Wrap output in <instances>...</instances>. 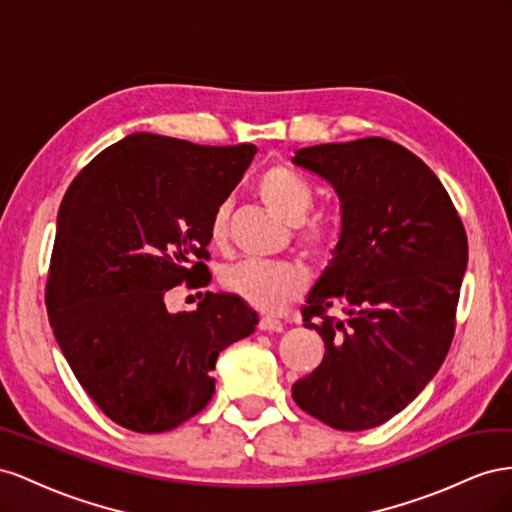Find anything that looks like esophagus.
<instances>
[{
	"label": "esophagus",
	"mask_w": 512,
	"mask_h": 512,
	"mask_svg": "<svg viewBox=\"0 0 512 512\" xmlns=\"http://www.w3.org/2000/svg\"><path fill=\"white\" fill-rule=\"evenodd\" d=\"M259 330H264V332H283V321L266 315V317L259 319Z\"/></svg>",
	"instance_id": "1"
}]
</instances>
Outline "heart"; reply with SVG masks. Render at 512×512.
<instances>
[{
    "label": "heart",
    "mask_w": 512,
    "mask_h": 512,
    "mask_svg": "<svg viewBox=\"0 0 512 512\" xmlns=\"http://www.w3.org/2000/svg\"><path fill=\"white\" fill-rule=\"evenodd\" d=\"M257 193L283 221L296 225V242L311 255H326L334 242V227L324 216H306L313 206V188L300 173L285 165H272L257 180ZM229 201H223L210 218L208 238L223 244L229 231ZM218 281L227 294L240 298L257 311H276L298 298L304 289L302 270L291 261H233Z\"/></svg>",
    "instance_id": "obj_1"
}]
</instances>
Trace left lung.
I'll use <instances>...</instances> for the list:
<instances>
[{"mask_svg": "<svg viewBox=\"0 0 512 512\" xmlns=\"http://www.w3.org/2000/svg\"><path fill=\"white\" fill-rule=\"evenodd\" d=\"M291 160L341 199L339 244L302 306L326 354L291 397L332 429L364 431L410 405L442 367L467 236L437 175L399 143H321Z\"/></svg>", "mask_w": 512, "mask_h": 512, "instance_id": "1", "label": "left lung"}]
</instances>
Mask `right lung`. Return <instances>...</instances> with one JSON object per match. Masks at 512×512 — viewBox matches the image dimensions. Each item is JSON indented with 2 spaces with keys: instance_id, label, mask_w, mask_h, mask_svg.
Segmentation results:
<instances>
[{
  "instance_id": "obj_1",
  "label": "right lung",
  "mask_w": 512,
  "mask_h": 512,
  "mask_svg": "<svg viewBox=\"0 0 512 512\" xmlns=\"http://www.w3.org/2000/svg\"><path fill=\"white\" fill-rule=\"evenodd\" d=\"M257 148L135 133L83 167L62 199L47 311L83 390L120 427L163 433L206 407L216 358L255 332L231 294L169 313L175 285L206 287L208 227Z\"/></svg>"
}]
</instances>
